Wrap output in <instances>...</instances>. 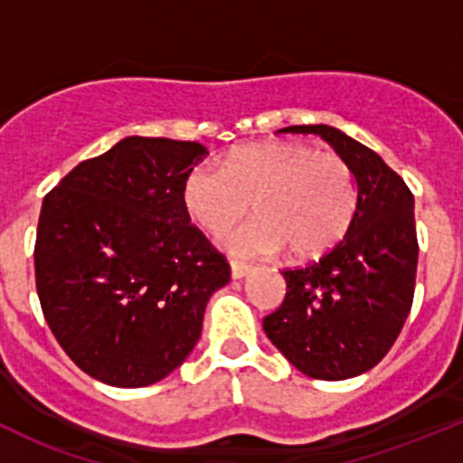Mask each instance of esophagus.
<instances>
[{
	"label": "esophagus",
	"instance_id": "34e87169",
	"mask_svg": "<svg viewBox=\"0 0 463 463\" xmlns=\"http://www.w3.org/2000/svg\"><path fill=\"white\" fill-rule=\"evenodd\" d=\"M250 269H253V266H250L249 261L231 260V275H232V278H235V279H240V278H244V275H249Z\"/></svg>",
	"mask_w": 463,
	"mask_h": 463
}]
</instances>
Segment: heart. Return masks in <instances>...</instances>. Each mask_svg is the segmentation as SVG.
<instances>
[{"label":"heart","instance_id":"1","mask_svg":"<svg viewBox=\"0 0 463 463\" xmlns=\"http://www.w3.org/2000/svg\"><path fill=\"white\" fill-rule=\"evenodd\" d=\"M185 213L203 231L219 235L250 210L258 217L223 237L240 255L278 253L298 260L329 253L352 228L358 184L343 156L307 143L264 141L228 154L222 170L197 165L181 188Z\"/></svg>","mask_w":463,"mask_h":463}]
</instances>
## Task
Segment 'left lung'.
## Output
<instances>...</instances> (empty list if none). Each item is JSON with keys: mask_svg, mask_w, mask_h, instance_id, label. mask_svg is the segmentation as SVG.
Here are the masks:
<instances>
[{"mask_svg": "<svg viewBox=\"0 0 463 463\" xmlns=\"http://www.w3.org/2000/svg\"><path fill=\"white\" fill-rule=\"evenodd\" d=\"M279 132L325 138L352 165L358 210L329 253L282 270L287 296L264 318V331L302 374L343 381L383 361L412 309L419 260L414 197L374 149L340 129L293 125Z\"/></svg>", "mask_w": 463, "mask_h": 463, "instance_id": "8db88e82", "label": "left lung"}]
</instances>
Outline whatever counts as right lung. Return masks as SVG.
Masks as SVG:
<instances>
[{"label":"right lung","instance_id":"add662e5","mask_svg":"<svg viewBox=\"0 0 463 463\" xmlns=\"http://www.w3.org/2000/svg\"><path fill=\"white\" fill-rule=\"evenodd\" d=\"M208 149L128 137L73 167L42 203L35 287L67 356L96 381L145 387L188 358L226 258L190 223L184 179Z\"/></svg>","mask_w":463,"mask_h":463}]
</instances>
